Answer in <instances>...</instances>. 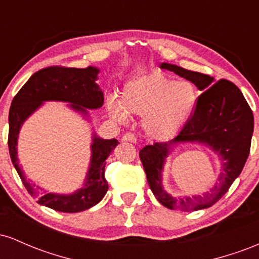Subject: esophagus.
Segmentation results:
<instances>
[{
    "label": "esophagus",
    "instance_id": "1",
    "mask_svg": "<svg viewBox=\"0 0 259 259\" xmlns=\"http://www.w3.org/2000/svg\"><path fill=\"white\" fill-rule=\"evenodd\" d=\"M136 136L134 135V134H132V133H126V134H124L123 135V138H121V141H127V142H136Z\"/></svg>",
    "mask_w": 259,
    "mask_h": 259
}]
</instances>
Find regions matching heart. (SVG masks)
Wrapping results in <instances>:
<instances>
[{
    "label": "heart",
    "instance_id": "b5f03b06",
    "mask_svg": "<svg viewBox=\"0 0 259 259\" xmlns=\"http://www.w3.org/2000/svg\"><path fill=\"white\" fill-rule=\"evenodd\" d=\"M196 103L194 84L154 73L132 80L124 89L121 102L111 96L107 100V109L120 123H125L127 113L144 117L142 126L148 136L167 140L183 129Z\"/></svg>",
    "mask_w": 259,
    "mask_h": 259
}]
</instances>
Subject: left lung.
I'll return each mask as SVG.
<instances>
[{"mask_svg":"<svg viewBox=\"0 0 259 259\" xmlns=\"http://www.w3.org/2000/svg\"><path fill=\"white\" fill-rule=\"evenodd\" d=\"M162 69L190 80L202 94L197 97L195 111L177 138L170 141L154 142L140 151V159L157 200L170 209H203L217 203L242 171L249 154L253 134V113L236 85L225 79L184 69L174 64L162 63ZM180 142H201L212 148L222 158V173L216 185L203 195L173 198L161 185V170L171 148Z\"/></svg>","mask_w":259,"mask_h":259,"instance_id":"8db88e82","label":"left lung"}]
</instances>
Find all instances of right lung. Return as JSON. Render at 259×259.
<instances>
[{
    "label": "right lung",
    "instance_id": "1",
    "mask_svg": "<svg viewBox=\"0 0 259 259\" xmlns=\"http://www.w3.org/2000/svg\"><path fill=\"white\" fill-rule=\"evenodd\" d=\"M97 68L85 69L67 67H47L32 74L30 79L14 96L10 108V132L8 148L12 163L22 179L23 185L37 203L58 212L76 213L94 207L105 197L108 183L105 178V160L119 142L118 140H103L94 135L91 145V163L84 183V187L72 195L44 194L42 189L26 180L17 158V140L20 126L45 101L69 102L75 111L84 113L86 108L96 109L103 105V92L96 84Z\"/></svg>",
    "mask_w": 259,
    "mask_h": 259
}]
</instances>
